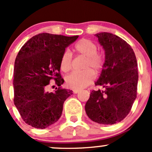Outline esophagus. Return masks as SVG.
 I'll use <instances>...</instances> for the list:
<instances>
[{
	"label": "esophagus",
	"mask_w": 152,
	"mask_h": 152,
	"mask_svg": "<svg viewBox=\"0 0 152 152\" xmlns=\"http://www.w3.org/2000/svg\"><path fill=\"white\" fill-rule=\"evenodd\" d=\"M78 92H79V90H78V89H74V90H73V93H74V94H77V93H78Z\"/></svg>",
	"instance_id": "esophagus-1"
}]
</instances>
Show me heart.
<instances>
[{"label": "heart", "instance_id": "b5f03b06", "mask_svg": "<svg viewBox=\"0 0 152 152\" xmlns=\"http://www.w3.org/2000/svg\"><path fill=\"white\" fill-rule=\"evenodd\" d=\"M98 47L94 41L87 38L79 40L74 46V50L77 55L85 57L83 70L82 72H73L66 77L68 87L73 89H81L90 85L94 80V74H99L104 69L105 64L104 55L97 51ZM72 55L70 52H64L60 61L61 69L68 72L71 69ZM94 72H93V71Z\"/></svg>", "mask_w": 152, "mask_h": 152}]
</instances>
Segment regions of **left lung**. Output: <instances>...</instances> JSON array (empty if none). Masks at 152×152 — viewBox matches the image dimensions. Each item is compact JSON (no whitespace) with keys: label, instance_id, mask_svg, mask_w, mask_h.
Returning a JSON list of instances; mask_svg holds the SVG:
<instances>
[{"label":"left lung","instance_id":"8db88e82","mask_svg":"<svg viewBox=\"0 0 152 152\" xmlns=\"http://www.w3.org/2000/svg\"><path fill=\"white\" fill-rule=\"evenodd\" d=\"M105 50V64L92 91L85 110L94 122L111 125L120 122L130 112L137 95L138 69L135 53L129 43L107 32L96 34Z\"/></svg>","mask_w":152,"mask_h":152}]
</instances>
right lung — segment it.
Listing matches in <instances>:
<instances>
[{
    "instance_id": "right-lung-1",
    "label": "right lung",
    "mask_w": 152,
    "mask_h": 152,
    "mask_svg": "<svg viewBox=\"0 0 152 152\" xmlns=\"http://www.w3.org/2000/svg\"><path fill=\"white\" fill-rule=\"evenodd\" d=\"M78 36L42 33L33 36L19 50L15 61L13 102L27 124L46 129L61 117L66 99L71 91L61 86L60 61L66 48ZM50 80L59 86L54 93L47 92Z\"/></svg>"
}]
</instances>
